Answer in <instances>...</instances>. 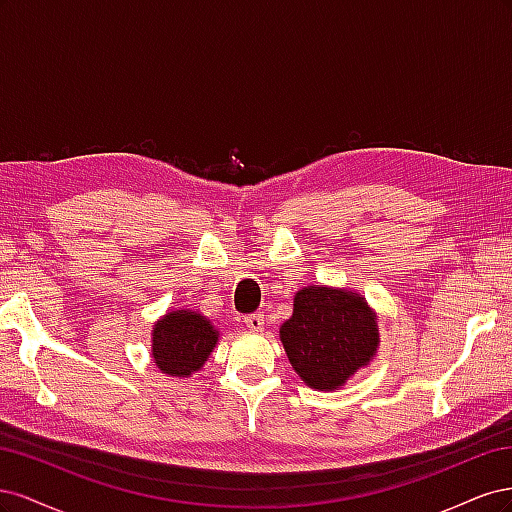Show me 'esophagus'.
<instances>
[{"label":"esophagus","instance_id":"34e87169","mask_svg":"<svg viewBox=\"0 0 512 512\" xmlns=\"http://www.w3.org/2000/svg\"><path fill=\"white\" fill-rule=\"evenodd\" d=\"M243 322H245V327H247V329L260 331L262 327H265V316H262L260 312H258V314H250V316H245V318H243Z\"/></svg>","mask_w":512,"mask_h":512}]
</instances>
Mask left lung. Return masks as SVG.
<instances>
[{"label": "left lung", "instance_id": "8db88e82", "mask_svg": "<svg viewBox=\"0 0 512 512\" xmlns=\"http://www.w3.org/2000/svg\"><path fill=\"white\" fill-rule=\"evenodd\" d=\"M280 337L301 380L318 391H335L369 365L380 344L378 318L352 290L307 286L294 294L292 316Z\"/></svg>", "mask_w": 512, "mask_h": 512}]
</instances>
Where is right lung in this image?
Listing matches in <instances>:
<instances>
[{
	"label": "right lung",
	"instance_id": "1",
	"mask_svg": "<svg viewBox=\"0 0 512 512\" xmlns=\"http://www.w3.org/2000/svg\"><path fill=\"white\" fill-rule=\"evenodd\" d=\"M218 329L192 309H175L153 324L151 356L166 376L190 378L205 365L218 342Z\"/></svg>",
	"mask_w": 512,
	"mask_h": 512
}]
</instances>
